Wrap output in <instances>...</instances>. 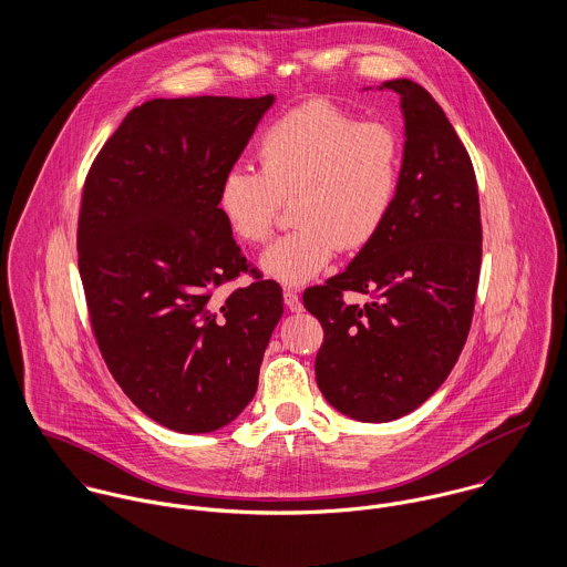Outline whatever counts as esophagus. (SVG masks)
I'll use <instances>...</instances> for the list:
<instances>
[{
  "instance_id": "1",
  "label": "esophagus",
  "mask_w": 567,
  "mask_h": 567,
  "mask_svg": "<svg viewBox=\"0 0 567 567\" xmlns=\"http://www.w3.org/2000/svg\"><path fill=\"white\" fill-rule=\"evenodd\" d=\"M282 296H285V305H287V309L291 313H300L302 311V300H300V296L293 289H285Z\"/></svg>"
}]
</instances>
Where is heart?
Here are the masks:
<instances>
[{
  "instance_id": "heart-1",
  "label": "heart",
  "mask_w": 567,
  "mask_h": 567,
  "mask_svg": "<svg viewBox=\"0 0 567 567\" xmlns=\"http://www.w3.org/2000/svg\"><path fill=\"white\" fill-rule=\"evenodd\" d=\"M260 172L224 174L217 206L233 235L262 246L291 206L293 233L278 239L260 265L267 276L298 287L313 280L337 250L357 252L386 224L402 172V145L393 127L363 122L326 100H309L262 130Z\"/></svg>"
}]
</instances>
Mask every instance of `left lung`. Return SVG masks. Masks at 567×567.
Listing matches in <instances>:
<instances>
[{"mask_svg":"<svg viewBox=\"0 0 567 567\" xmlns=\"http://www.w3.org/2000/svg\"><path fill=\"white\" fill-rule=\"evenodd\" d=\"M400 95L404 158L393 210L346 271L309 287L323 328L315 378L323 398L359 422H391L424 404L467 341L483 258L476 174L433 95L411 80ZM346 290L368 292L363 308Z\"/></svg>","mask_w":567,"mask_h":567,"instance_id":"left-lung-1","label":"left lung"}]
</instances>
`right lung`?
Segmentation results:
<instances>
[{"mask_svg": "<svg viewBox=\"0 0 567 567\" xmlns=\"http://www.w3.org/2000/svg\"><path fill=\"white\" fill-rule=\"evenodd\" d=\"M274 95L150 100L95 156L78 269L95 343L127 398L176 433H210L252 400L282 315L276 280L217 291L252 262L217 206Z\"/></svg>", "mask_w": 567, "mask_h": 567, "instance_id": "right-lung-1", "label": "right lung"}]
</instances>
